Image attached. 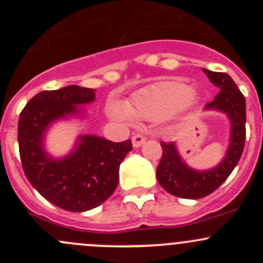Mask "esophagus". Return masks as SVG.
<instances>
[{"instance_id": "obj_1", "label": "esophagus", "mask_w": 263, "mask_h": 263, "mask_svg": "<svg viewBox=\"0 0 263 263\" xmlns=\"http://www.w3.org/2000/svg\"><path fill=\"white\" fill-rule=\"evenodd\" d=\"M144 142L145 137L142 136V135H135V136L132 137V145H134V147H140Z\"/></svg>"}]
</instances>
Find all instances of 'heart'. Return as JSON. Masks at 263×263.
Returning <instances> with one entry per match:
<instances>
[{
    "instance_id": "1",
    "label": "heart",
    "mask_w": 263,
    "mask_h": 263,
    "mask_svg": "<svg viewBox=\"0 0 263 263\" xmlns=\"http://www.w3.org/2000/svg\"><path fill=\"white\" fill-rule=\"evenodd\" d=\"M193 99L195 94L188 85L164 81L140 91L129 104L113 103L109 107V115L123 122H129L134 117L158 121L178 112Z\"/></svg>"
}]
</instances>
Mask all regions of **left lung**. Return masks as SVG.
<instances>
[{
  "mask_svg": "<svg viewBox=\"0 0 263 263\" xmlns=\"http://www.w3.org/2000/svg\"><path fill=\"white\" fill-rule=\"evenodd\" d=\"M217 89L219 94L203 110L224 113L230 122L229 146L222 160L208 171H197L185 163L176 142H161L163 155L156 169V178L171 195L181 198L197 200L213 193L227 181L242 156L246 140V99L233 79L225 72L202 68Z\"/></svg>",
  "mask_w": 263,
  "mask_h": 263,
  "instance_id": "left-lung-1",
  "label": "left lung"
}]
</instances>
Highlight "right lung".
Segmentation results:
<instances>
[{
	"label": "right lung",
	"mask_w": 263,
	"mask_h": 263,
	"mask_svg": "<svg viewBox=\"0 0 263 263\" xmlns=\"http://www.w3.org/2000/svg\"><path fill=\"white\" fill-rule=\"evenodd\" d=\"M95 100V90L68 85L41 91L20 113L17 141L24 173L50 203L71 213H84L102 205L118 184L119 165L132 150L131 140L112 142L95 135H81L65 156L46 150V135L52 124L85 118L80 105Z\"/></svg>",
	"instance_id": "obj_1"
}]
</instances>
